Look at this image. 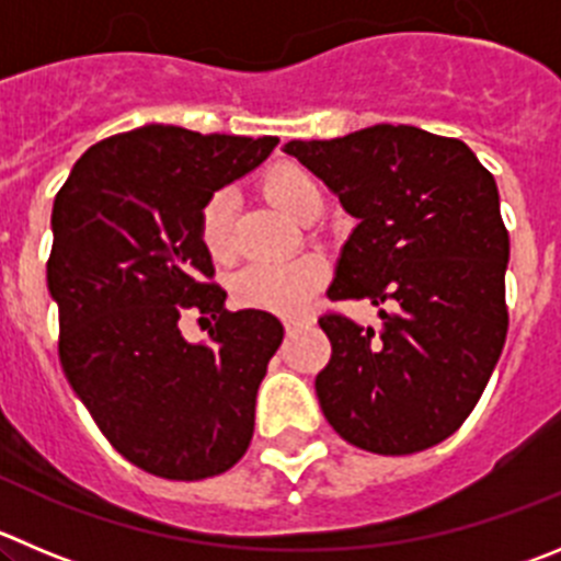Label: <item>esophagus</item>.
Masks as SVG:
<instances>
[{
  "instance_id": "esophagus-1",
  "label": "esophagus",
  "mask_w": 561,
  "mask_h": 561,
  "mask_svg": "<svg viewBox=\"0 0 561 561\" xmlns=\"http://www.w3.org/2000/svg\"><path fill=\"white\" fill-rule=\"evenodd\" d=\"M310 318H285V329H287V334H293V332H298V329H305V327H310Z\"/></svg>"
}]
</instances>
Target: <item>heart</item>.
Returning <instances> with one entry per match:
<instances>
[{"instance_id": "heart-1", "label": "heart", "mask_w": 561, "mask_h": 561, "mask_svg": "<svg viewBox=\"0 0 561 561\" xmlns=\"http://www.w3.org/2000/svg\"><path fill=\"white\" fill-rule=\"evenodd\" d=\"M263 193L282 216L301 221L307 213L321 209L323 196L318 182L296 165H285L265 176ZM198 234L207 254L227 263L234 254L232 238V193L221 191L209 196L198 218ZM329 268L318 254H301L282 263H254L232 279L234 301L249 310L296 316L312 301L327 282Z\"/></svg>"}]
</instances>
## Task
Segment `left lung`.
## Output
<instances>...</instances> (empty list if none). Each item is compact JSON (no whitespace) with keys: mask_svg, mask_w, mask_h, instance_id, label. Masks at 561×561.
<instances>
[{"mask_svg":"<svg viewBox=\"0 0 561 561\" xmlns=\"http://www.w3.org/2000/svg\"><path fill=\"white\" fill-rule=\"evenodd\" d=\"M357 218L327 296L379 307L381 329L323 316L332 359L316 392L334 432L401 457L451 437L473 412L506 340L510 232L499 185L457 138L376 124L290 140Z\"/></svg>","mask_w":561,"mask_h":561,"instance_id":"left-lung-1","label":"left lung"}]
</instances>
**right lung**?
Masks as SVG:
<instances>
[{"label": "right lung", "instance_id": "obj_1", "mask_svg": "<svg viewBox=\"0 0 561 561\" xmlns=\"http://www.w3.org/2000/svg\"><path fill=\"white\" fill-rule=\"evenodd\" d=\"M276 144L146 124L91 146L55 196L46 285L66 379L115 451L162 479L224 473L254 434L285 329L271 312L227 310L198 218ZM187 309L217 318L209 341L181 337Z\"/></svg>", "mask_w": 561, "mask_h": 561}]
</instances>
